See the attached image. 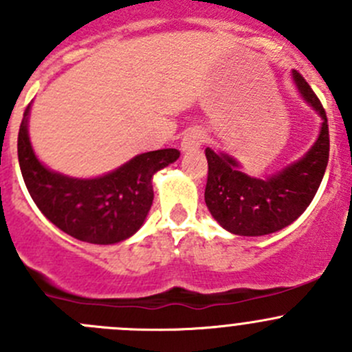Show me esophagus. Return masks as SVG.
Masks as SVG:
<instances>
[{
  "label": "esophagus",
  "instance_id": "obj_1",
  "mask_svg": "<svg viewBox=\"0 0 352 352\" xmlns=\"http://www.w3.org/2000/svg\"><path fill=\"white\" fill-rule=\"evenodd\" d=\"M204 143V133L201 129H189L182 138V143H180V148L182 151H194L199 150Z\"/></svg>",
  "mask_w": 352,
  "mask_h": 352
}]
</instances>
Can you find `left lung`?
<instances>
[{"label":"left lung","mask_w":352,"mask_h":352,"mask_svg":"<svg viewBox=\"0 0 352 352\" xmlns=\"http://www.w3.org/2000/svg\"><path fill=\"white\" fill-rule=\"evenodd\" d=\"M293 80L305 100L322 117L320 134L303 158L267 179H255L240 172L235 158L206 148L204 201L212 218L230 233L261 236L279 232L303 214L324 179L330 148L327 113L298 71H293Z\"/></svg>","instance_id":"8db88e82"}]
</instances>
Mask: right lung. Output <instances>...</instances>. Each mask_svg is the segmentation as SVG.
<instances>
[{"label":"right lung","instance_id":"1","mask_svg":"<svg viewBox=\"0 0 352 352\" xmlns=\"http://www.w3.org/2000/svg\"><path fill=\"white\" fill-rule=\"evenodd\" d=\"M25 109L19 131V163L32 199L59 230L81 242L110 245L133 236L153 204V175L175 162V148L134 156L107 175L73 179L42 165L28 138Z\"/></svg>","mask_w":352,"mask_h":352}]
</instances>
